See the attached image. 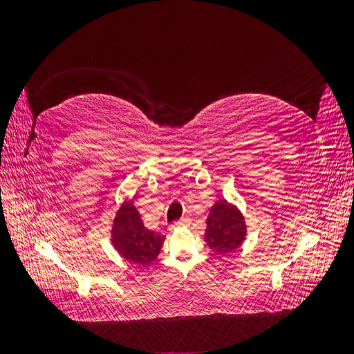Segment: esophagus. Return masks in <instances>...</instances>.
Listing matches in <instances>:
<instances>
[{
  "label": "esophagus",
  "mask_w": 354,
  "mask_h": 354,
  "mask_svg": "<svg viewBox=\"0 0 354 354\" xmlns=\"http://www.w3.org/2000/svg\"><path fill=\"white\" fill-rule=\"evenodd\" d=\"M190 221L187 220V218H183V220H180V221H177V223H174L173 226H171V229H176V227H180V226H186V224H189Z\"/></svg>",
  "instance_id": "obj_1"
}]
</instances>
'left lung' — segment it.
<instances>
[{"label":"left lung","instance_id":"8db88e82","mask_svg":"<svg viewBox=\"0 0 354 354\" xmlns=\"http://www.w3.org/2000/svg\"><path fill=\"white\" fill-rule=\"evenodd\" d=\"M246 238V224L242 212L226 199H218L211 207L205 241L209 248L220 255L238 250Z\"/></svg>","mask_w":354,"mask_h":354}]
</instances>
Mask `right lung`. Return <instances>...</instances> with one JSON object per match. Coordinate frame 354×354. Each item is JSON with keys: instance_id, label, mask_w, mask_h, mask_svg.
Segmentation results:
<instances>
[{"instance_id": "obj_1", "label": "right lung", "mask_w": 354, "mask_h": 354, "mask_svg": "<svg viewBox=\"0 0 354 354\" xmlns=\"http://www.w3.org/2000/svg\"><path fill=\"white\" fill-rule=\"evenodd\" d=\"M111 239L122 259L137 264L156 260L165 236L145 227L133 201H125L113 218Z\"/></svg>"}]
</instances>
